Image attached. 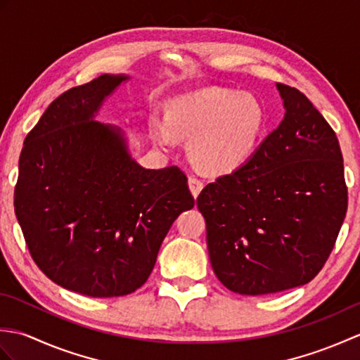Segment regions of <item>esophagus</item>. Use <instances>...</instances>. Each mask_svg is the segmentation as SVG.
Listing matches in <instances>:
<instances>
[{"mask_svg": "<svg viewBox=\"0 0 360 360\" xmlns=\"http://www.w3.org/2000/svg\"><path fill=\"white\" fill-rule=\"evenodd\" d=\"M188 187H190V190H192L193 196L198 198V195H200V192L204 187V182L200 178H196V176L192 174V176H188Z\"/></svg>", "mask_w": 360, "mask_h": 360, "instance_id": "esophagus-1", "label": "esophagus"}]
</instances>
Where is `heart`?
<instances>
[{
  "instance_id": "heart-1",
  "label": "heart",
  "mask_w": 360,
  "mask_h": 360,
  "mask_svg": "<svg viewBox=\"0 0 360 360\" xmlns=\"http://www.w3.org/2000/svg\"><path fill=\"white\" fill-rule=\"evenodd\" d=\"M266 127L263 103L249 93L205 89L172 103L168 124L156 122L153 137L172 145L173 133L190 137V156L205 172H232L246 160Z\"/></svg>"
}]
</instances>
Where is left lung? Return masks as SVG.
<instances>
[{"mask_svg":"<svg viewBox=\"0 0 360 360\" xmlns=\"http://www.w3.org/2000/svg\"><path fill=\"white\" fill-rule=\"evenodd\" d=\"M285 119L235 172L202 188L213 272L241 295L307 285L322 269L348 207L334 129L309 98L277 83Z\"/></svg>","mask_w":360,"mask_h":360,"instance_id":"obj_1","label":"left lung"}]
</instances>
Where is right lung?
Listing matches in <instances>:
<instances>
[{
	"label": "right lung",
	"instance_id": "1",
	"mask_svg": "<svg viewBox=\"0 0 360 360\" xmlns=\"http://www.w3.org/2000/svg\"><path fill=\"white\" fill-rule=\"evenodd\" d=\"M127 75L58 96L25 139L15 215L46 277L88 297L139 289L173 221L195 205L178 167L143 168L120 128L94 120Z\"/></svg>",
	"mask_w": 360,
	"mask_h": 360
}]
</instances>
